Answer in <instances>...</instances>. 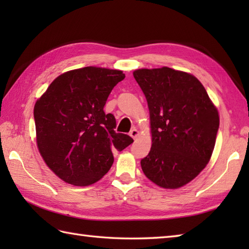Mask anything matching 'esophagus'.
<instances>
[{
	"mask_svg": "<svg viewBox=\"0 0 249 249\" xmlns=\"http://www.w3.org/2000/svg\"><path fill=\"white\" fill-rule=\"evenodd\" d=\"M129 135H130V137H133L134 139H136L137 137H138V135H139V131L137 130L136 128H133L130 130V133H129Z\"/></svg>",
	"mask_w": 249,
	"mask_h": 249,
	"instance_id": "34e87169",
	"label": "esophagus"
}]
</instances>
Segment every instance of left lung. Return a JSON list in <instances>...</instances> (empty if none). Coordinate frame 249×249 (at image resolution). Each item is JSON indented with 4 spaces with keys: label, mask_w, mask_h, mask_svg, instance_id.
Returning a JSON list of instances; mask_svg holds the SVG:
<instances>
[{
    "label": "left lung",
    "mask_w": 249,
    "mask_h": 249,
    "mask_svg": "<svg viewBox=\"0 0 249 249\" xmlns=\"http://www.w3.org/2000/svg\"><path fill=\"white\" fill-rule=\"evenodd\" d=\"M150 110L152 147L141 160L145 177L162 188H178L205 168L219 127L218 111L190 73L169 67L137 70Z\"/></svg>",
    "instance_id": "8db88e82"
}]
</instances>
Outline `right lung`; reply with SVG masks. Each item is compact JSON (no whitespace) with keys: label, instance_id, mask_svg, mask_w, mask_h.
<instances>
[{"label":"right lung","instance_id":"obj_1","mask_svg":"<svg viewBox=\"0 0 249 249\" xmlns=\"http://www.w3.org/2000/svg\"><path fill=\"white\" fill-rule=\"evenodd\" d=\"M125 75L122 71L88 66L55 78L34 107L40 155L63 181L88 186L113 163V151L134 140L115 133L113 114L104 112L109 94Z\"/></svg>","mask_w":249,"mask_h":249}]
</instances>
